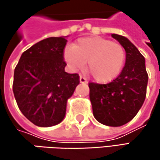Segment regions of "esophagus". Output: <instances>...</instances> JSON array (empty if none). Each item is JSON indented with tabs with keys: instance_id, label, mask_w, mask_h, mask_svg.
I'll return each instance as SVG.
<instances>
[{
	"instance_id": "1",
	"label": "esophagus",
	"mask_w": 160,
	"mask_h": 160,
	"mask_svg": "<svg viewBox=\"0 0 160 160\" xmlns=\"http://www.w3.org/2000/svg\"><path fill=\"white\" fill-rule=\"evenodd\" d=\"M80 83H87L88 81L86 80V78H84L83 76H80Z\"/></svg>"
}]
</instances>
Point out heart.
Masks as SVG:
<instances>
[{"label": "heart", "instance_id": "heart-1", "mask_svg": "<svg viewBox=\"0 0 160 160\" xmlns=\"http://www.w3.org/2000/svg\"><path fill=\"white\" fill-rule=\"evenodd\" d=\"M65 59L74 70L82 69L88 62L94 80L107 83L115 80L121 72L126 52L118 42L100 37L83 38L73 47L66 49Z\"/></svg>", "mask_w": 160, "mask_h": 160}]
</instances>
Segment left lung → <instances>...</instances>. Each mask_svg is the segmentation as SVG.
<instances>
[{"label": "left lung", "mask_w": 160, "mask_h": 160, "mask_svg": "<svg viewBox=\"0 0 160 160\" xmlns=\"http://www.w3.org/2000/svg\"><path fill=\"white\" fill-rule=\"evenodd\" d=\"M111 36L125 49V66L119 76L109 83H89L90 100L93 116L98 122L119 127L131 121L142 108L148 75L144 57L135 45L124 36Z\"/></svg>", "instance_id": "left-lung-1"}]
</instances>
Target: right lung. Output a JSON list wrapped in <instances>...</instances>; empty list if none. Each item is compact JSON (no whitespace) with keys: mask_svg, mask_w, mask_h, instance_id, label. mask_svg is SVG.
<instances>
[{"mask_svg":"<svg viewBox=\"0 0 160 160\" xmlns=\"http://www.w3.org/2000/svg\"><path fill=\"white\" fill-rule=\"evenodd\" d=\"M44 39L25 51L14 74L13 92L22 114L39 127L60 123L68 100L80 83L78 74L65 71L67 38Z\"/></svg>","mask_w":160,"mask_h":160,"instance_id":"obj_1","label":"right lung"}]
</instances>
